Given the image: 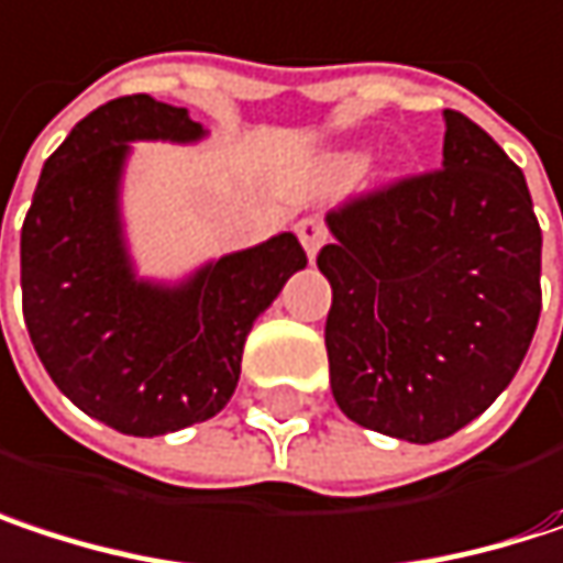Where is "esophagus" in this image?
Segmentation results:
<instances>
[{
  "label": "esophagus",
  "mask_w": 563,
  "mask_h": 563,
  "mask_svg": "<svg viewBox=\"0 0 563 563\" xmlns=\"http://www.w3.org/2000/svg\"><path fill=\"white\" fill-rule=\"evenodd\" d=\"M296 238H299L302 251H306L309 261H312V257L319 254V247L329 241V228H325L322 218H302V221H296Z\"/></svg>",
  "instance_id": "obj_1"
}]
</instances>
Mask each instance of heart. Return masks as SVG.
Listing matches in <instances>:
<instances>
[{"mask_svg": "<svg viewBox=\"0 0 563 563\" xmlns=\"http://www.w3.org/2000/svg\"><path fill=\"white\" fill-rule=\"evenodd\" d=\"M352 169H358V163H352Z\"/></svg>", "mask_w": 563, "mask_h": 563, "instance_id": "b5f03b06", "label": "heart"}]
</instances>
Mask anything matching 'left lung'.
I'll list each match as a JSON object with an SVG mask.
<instances>
[{
	"instance_id": "8db88e82",
	"label": "left lung",
	"mask_w": 563,
	"mask_h": 563,
	"mask_svg": "<svg viewBox=\"0 0 563 563\" xmlns=\"http://www.w3.org/2000/svg\"><path fill=\"white\" fill-rule=\"evenodd\" d=\"M443 166L329 211V385L345 417L410 443L476 420L515 378L541 316V228L521 169L446 110Z\"/></svg>"
}]
</instances>
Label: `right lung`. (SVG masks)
<instances>
[{
	"label": "right lung",
	"instance_id": "1",
	"mask_svg": "<svg viewBox=\"0 0 563 563\" xmlns=\"http://www.w3.org/2000/svg\"><path fill=\"white\" fill-rule=\"evenodd\" d=\"M150 93L84 117L48 156L22 224V312L32 345L84 413L133 437L214 417L238 388L254 319L306 267L292 234L221 257L181 289L133 280L117 224L130 140H198Z\"/></svg>",
	"mask_w": 563,
	"mask_h": 563
}]
</instances>
